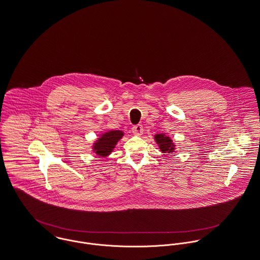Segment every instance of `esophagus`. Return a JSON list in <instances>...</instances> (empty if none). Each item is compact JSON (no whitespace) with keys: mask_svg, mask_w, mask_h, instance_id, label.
<instances>
[{"mask_svg":"<svg viewBox=\"0 0 260 260\" xmlns=\"http://www.w3.org/2000/svg\"><path fill=\"white\" fill-rule=\"evenodd\" d=\"M133 134L135 135V136H141L142 134H143V127H142V125H140V124H138V125H135L134 127H133Z\"/></svg>","mask_w":260,"mask_h":260,"instance_id":"34e87169","label":"esophagus"}]
</instances>
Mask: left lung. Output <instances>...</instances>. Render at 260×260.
I'll return each mask as SVG.
<instances>
[{"label": "left lung", "instance_id": "8db88e82", "mask_svg": "<svg viewBox=\"0 0 260 260\" xmlns=\"http://www.w3.org/2000/svg\"><path fill=\"white\" fill-rule=\"evenodd\" d=\"M154 140L162 153H173L176 151V144L165 134H156Z\"/></svg>", "mask_w": 260, "mask_h": 260}]
</instances>
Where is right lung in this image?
Wrapping results in <instances>:
<instances>
[{"mask_svg":"<svg viewBox=\"0 0 260 260\" xmlns=\"http://www.w3.org/2000/svg\"><path fill=\"white\" fill-rule=\"evenodd\" d=\"M123 135L122 131H107L101 134L100 137L92 144V151L98 157L106 158L114 151V148Z\"/></svg>","mask_w":260,"mask_h":260,"instance_id":"1","label":"right lung"}]
</instances>
